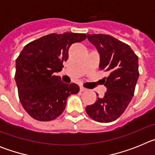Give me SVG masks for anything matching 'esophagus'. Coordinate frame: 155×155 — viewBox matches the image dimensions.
Wrapping results in <instances>:
<instances>
[{"mask_svg": "<svg viewBox=\"0 0 155 155\" xmlns=\"http://www.w3.org/2000/svg\"><path fill=\"white\" fill-rule=\"evenodd\" d=\"M80 91H81V92H83V91H87V89H86V88H84V87H80Z\"/></svg>", "mask_w": 155, "mask_h": 155, "instance_id": "34e87169", "label": "esophagus"}]
</instances>
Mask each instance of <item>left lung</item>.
Returning <instances> with one entry per match:
<instances>
[{
  "label": "left lung",
  "instance_id": "8db88e82",
  "mask_svg": "<svg viewBox=\"0 0 155 155\" xmlns=\"http://www.w3.org/2000/svg\"><path fill=\"white\" fill-rule=\"evenodd\" d=\"M87 39L99 53V68L109 75L102 79L107 88L105 95L87 105L86 113L95 121L113 122L124 113L134 96L139 78L138 57L129 45L111 35H87Z\"/></svg>",
  "mask_w": 155,
  "mask_h": 155
}]
</instances>
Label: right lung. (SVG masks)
Segmentation results:
<instances>
[{
    "mask_svg": "<svg viewBox=\"0 0 155 155\" xmlns=\"http://www.w3.org/2000/svg\"><path fill=\"white\" fill-rule=\"evenodd\" d=\"M86 38L84 33H52L23 48L16 60L15 79L20 102L33 119L55 120L65 109L68 96L79 92L78 84H66L55 74L68 61L70 46Z\"/></svg>",
    "mask_w": 155,
    "mask_h": 155,
    "instance_id": "obj_1",
    "label": "right lung"
}]
</instances>
